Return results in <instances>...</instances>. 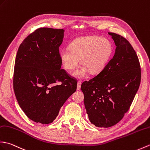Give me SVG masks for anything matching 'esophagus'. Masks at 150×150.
Instances as JSON below:
<instances>
[{
	"instance_id": "esophagus-1",
	"label": "esophagus",
	"mask_w": 150,
	"mask_h": 150,
	"mask_svg": "<svg viewBox=\"0 0 150 150\" xmlns=\"http://www.w3.org/2000/svg\"><path fill=\"white\" fill-rule=\"evenodd\" d=\"M81 82H80V81H79L78 82H77V90H80L81 89Z\"/></svg>"
}]
</instances>
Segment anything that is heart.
I'll return each mask as SVG.
<instances>
[{"label": "heart", "instance_id": "1", "mask_svg": "<svg viewBox=\"0 0 150 150\" xmlns=\"http://www.w3.org/2000/svg\"><path fill=\"white\" fill-rule=\"evenodd\" d=\"M112 52L110 41L96 36H82L72 41L69 48H65L59 54L61 61L66 69L70 70L78 65L81 67L72 73L75 78L82 79L88 75L98 74L105 67Z\"/></svg>", "mask_w": 150, "mask_h": 150}]
</instances>
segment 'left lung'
Here are the masks:
<instances>
[{"label": "left lung", "instance_id": "obj_1", "mask_svg": "<svg viewBox=\"0 0 150 150\" xmlns=\"http://www.w3.org/2000/svg\"><path fill=\"white\" fill-rule=\"evenodd\" d=\"M109 34L116 46L113 57L98 75L81 85L90 122L104 128L123 117L138 91L141 76L139 59L130 43L119 34Z\"/></svg>", "mask_w": 150, "mask_h": 150}]
</instances>
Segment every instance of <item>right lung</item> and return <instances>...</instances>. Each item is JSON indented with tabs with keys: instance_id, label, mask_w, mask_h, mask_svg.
Masks as SVG:
<instances>
[{
	"instance_id": "add662e5",
	"label": "right lung",
	"mask_w": 150,
	"mask_h": 150,
	"mask_svg": "<svg viewBox=\"0 0 150 150\" xmlns=\"http://www.w3.org/2000/svg\"><path fill=\"white\" fill-rule=\"evenodd\" d=\"M64 32L40 28L23 40L17 52L14 91L21 109L36 123L53 122L61 107L76 91L77 82L61 69L59 48ZM58 81L61 85L57 84Z\"/></svg>"
}]
</instances>
